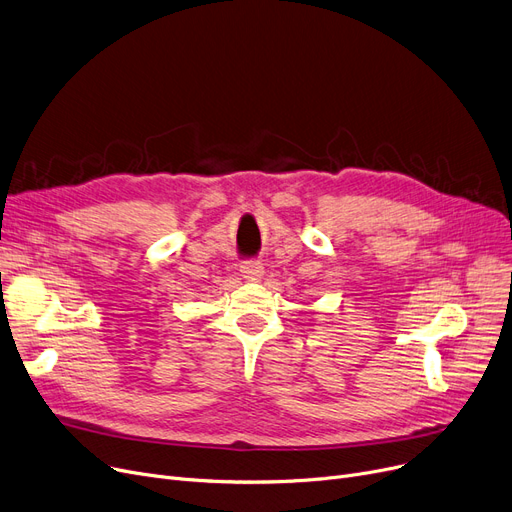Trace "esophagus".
<instances>
[{"label":"esophagus","instance_id":"34e87169","mask_svg":"<svg viewBox=\"0 0 512 512\" xmlns=\"http://www.w3.org/2000/svg\"><path fill=\"white\" fill-rule=\"evenodd\" d=\"M240 274H242V278H247V280H251V282H257V280L263 278V263L257 261V259L244 261V263L240 265Z\"/></svg>","mask_w":512,"mask_h":512}]
</instances>
